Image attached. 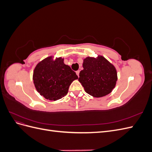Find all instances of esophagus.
Returning <instances> with one entry per match:
<instances>
[{
  "mask_svg": "<svg viewBox=\"0 0 152 152\" xmlns=\"http://www.w3.org/2000/svg\"><path fill=\"white\" fill-rule=\"evenodd\" d=\"M79 73H80V71H79V70H78V71L76 72V74L77 75L78 77H79Z\"/></svg>",
  "mask_w": 152,
  "mask_h": 152,
  "instance_id": "34e87169",
  "label": "esophagus"
}]
</instances>
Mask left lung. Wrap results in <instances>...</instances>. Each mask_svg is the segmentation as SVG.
<instances>
[{"instance_id":"obj_1","label":"left lung","mask_w":152,"mask_h":152,"mask_svg":"<svg viewBox=\"0 0 152 152\" xmlns=\"http://www.w3.org/2000/svg\"><path fill=\"white\" fill-rule=\"evenodd\" d=\"M82 66L84 69L79 73V81L87 94L101 98L115 88L118 79L117 70L104 57L87 56L84 59Z\"/></svg>"}]
</instances>
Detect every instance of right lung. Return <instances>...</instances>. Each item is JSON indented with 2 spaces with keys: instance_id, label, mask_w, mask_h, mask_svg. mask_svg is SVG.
<instances>
[{
  "instance_id": "obj_1",
  "label": "right lung",
  "mask_w": 152,
  "mask_h": 152,
  "mask_svg": "<svg viewBox=\"0 0 152 152\" xmlns=\"http://www.w3.org/2000/svg\"><path fill=\"white\" fill-rule=\"evenodd\" d=\"M78 76L64 58L50 56L37 63L33 73V80L36 90L50 101H56L65 96L72 82Z\"/></svg>"
}]
</instances>
